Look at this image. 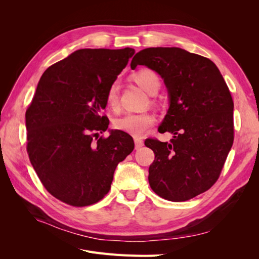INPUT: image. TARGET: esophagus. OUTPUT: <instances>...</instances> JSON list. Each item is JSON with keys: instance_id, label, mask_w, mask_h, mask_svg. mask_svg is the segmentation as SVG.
I'll return each instance as SVG.
<instances>
[{"instance_id": "esophagus-1", "label": "esophagus", "mask_w": 259, "mask_h": 259, "mask_svg": "<svg viewBox=\"0 0 259 259\" xmlns=\"http://www.w3.org/2000/svg\"><path fill=\"white\" fill-rule=\"evenodd\" d=\"M134 140H135V149L136 150H139V149L144 146V140L138 137H135Z\"/></svg>"}]
</instances>
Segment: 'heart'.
I'll use <instances>...</instances> for the list:
<instances>
[{
	"instance_id": "1",
	"label": "heart",
	"mask_w": 259,
	"mask_h": 259,
	"mask_svg": "<svg viewBox=\"0 0 259 259\" xmlns=\"http://www.w3.org/2000/svg\"><path fill=\"white\" fill-rule=\"evenodd\" d=\"M134 80L149 95H154L158 93L161 86L160 76L150 69H140L133 74ZM119 101V84L113 82L109 86L106 93V103L110 109H116ZM155 119L152 113H126L114 121V127L119 131L127 133V134L140 136L151 127Z\"/></svg>"
}]
</instances>
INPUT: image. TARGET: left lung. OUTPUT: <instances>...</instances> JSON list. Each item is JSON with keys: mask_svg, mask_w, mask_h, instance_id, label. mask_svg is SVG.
Wrapping results in <instances>:
<instances>
[{"mask_svg": "<svg viewBox=\"0 0 259 259\" xmlns=\"http://www.w3.org/2000/svg\"><path fill=\"white\" fill-rule=\"evenodd\" d=\"M138 65L164 80L169 108L159 132L174 135L169 143L146 139L155 155L149 184L165 200H190L217 182L232 147L230 91L213 61L178 48L145 49L132 59V69Z\"/></svg>", "mask_w": 259, "mask_h": 259, "instance_id": "1", "label": "left lung"}]
</instances>
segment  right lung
<instances>
[{
    "label": "right lung",
    "mask_w": 259,
    "mask_h": 259,
    "mask_svg": "<svg viewBox=\"0 0 259 259\" xmlns=\"http://www.w3.org/2000/svg\"><path fill=\"white\" fill-rule=\"evenodd\" d=\"M135 50L83 49L45 70L26 111L27 152L42 185L72 206L95 204L110 190L134 140L112 131L101 111L106 93Z\"/></svg>",
    "instance_id": "obj_1"
}]
</instances>
